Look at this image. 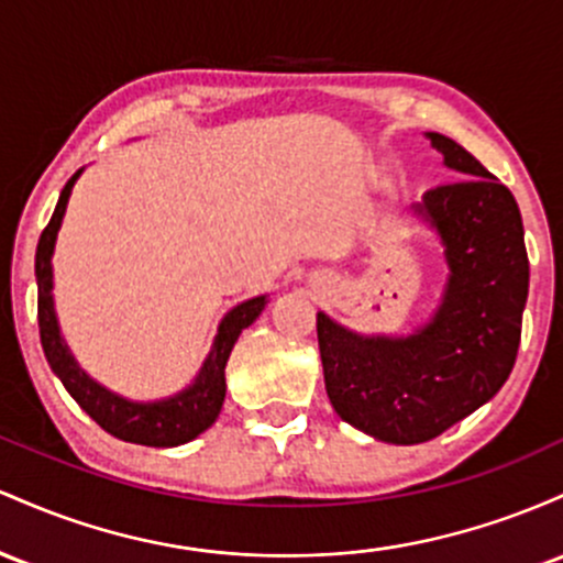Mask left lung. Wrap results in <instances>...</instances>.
Returning <instances> with one entry per match:
<instances>
[{"label":"left lung","instance_id":"left-lung-1","mask_svg":"<svg viewBox=\"0 0 563 563\" xmlns=\"http://www.w3.org/2000/svg\"><path fill=\"white\" fill-rule=\"evenodd\" d=\"M428 137L463 175L426 191L418 205L441 233L452 271L439 313L407 340L358 338L316 316L334 412L390 444L431 441L503 388L519 353L529 292L514 194L452 137Z\"/></svg>","mask_w":563,"mask_h":563}]
</instances>
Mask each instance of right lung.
Instances as JSON below:
<instances>
[{"mask_svg": "<svg viewBox=\"0 0 563 563\" xmlns=\"http://www.w3.org/2000/svg\"><path fill=\"white\" fill-rule=\"evenodd\" d=\"M81 169L68 178L63 186L58 205H55L53 218L44 225L40 244H36V284H40V300H36V319H40V338L44 356H47L49 366L60 383L66 385L68 394L74 401L85 409L90 418L103 428L106 433L117 435V439L130 441V444L143 446H175L186 444V441L197 439L201 431L218 420L220 407L225 399V362H229L233 343L242 334L244 327H250L257 319L265 306V298H252L242 306H236L225 316L220 324L218 338H214L210 356H207L205 366H201L197 383L188 390L175 396V399L159 401V404H132L119 399V396L109 394L92 383L85 372L79 369L77 362L68 353L66 343L60 340L58 321H55L53 308V268H49V257H53L55 236H58L63 212H66L68 194H71L74 183H77Z\"/></svg>", "mask_w": 563, "mask_h": 563, "instance_id": "right-lung-1", "label": "right lung"}]
</instances>
